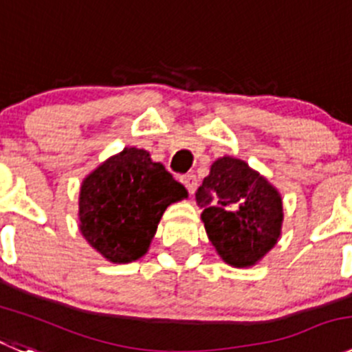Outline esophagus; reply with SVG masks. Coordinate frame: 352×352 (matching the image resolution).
Segmentation results:
<instances>
[{
	"mask_svg": "<svg viewBox=\"0 0 352 352\" xmlns=\"http://www.w3.org/2000/svg\"><path fill=\"white\" fill-rule=\"evenodd\" d=\"M182 183L186 186L188 193H195V190H197V176H195V174H185V176H182Z\"/></svg>",
	"mask_w": 352,
	"mask_h": 352,
	"instance_id": "obj_1",
	"label": "esophagus"
}]
</instances>
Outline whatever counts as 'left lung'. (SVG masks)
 I'll use <instances>...</instances> for the list:
<instances>
[{
  "label": "left lung",
  "instance_id": "1",
  "mask_svg": "<svg viewBox=\"0 0 352 352\" xmlns=\"http://www.w3.org/2000/svg\"><path fill=\"white\" fill-rule=\"evenodd\" d=\"M206 232L224 263L254 266L282 235L283 204L274 188L249 164L221 157L195 193Z\"/></svg>",
  "mask_w": 352,
  "mask_h": 352
}]
</instances>
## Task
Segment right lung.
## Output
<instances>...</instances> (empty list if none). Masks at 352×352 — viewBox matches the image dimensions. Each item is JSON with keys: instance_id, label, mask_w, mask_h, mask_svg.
I'll list each match as a JSON object with an SVG mask.
<instances>
[{"instance_id": "right-lung-1", "label": "right lung", "mask_w": 352, "mask_h": 352, "mask_svg": "<svg viewBox=\"0 0 352 352\" xmlns=\"http://www.w3.org/2000/svg\"><path fill=\"white\" fill-rule=\"evenodd\" d=\"M188 197L142 148H124L88 174L79 193V230L116 264L145 256L167 206Z\"/></svg>"}]
</instances>
